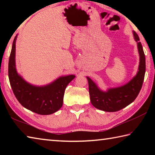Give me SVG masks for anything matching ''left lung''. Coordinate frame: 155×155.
I'll list each match as a JSON object with an SVG mask.
<instances>
[{"label":"left lung","mask_w":155,"mask_h":155,"mask_svg":"<svg viewBox=\"0 0 155 155\" xmlns=\"http://www.w3.org/2000/svg\"><path fill=\"white\" fill-rule=\"evenodd\" d=\"M133 33L137 44L140 64L137 74L132 79L124 85L103 91L87 77L91 103L96 109L107 112L117 111L132 103L140 93L146 72V59L137 34L135 31H133Z\"/></svg>","instance_id":"1"}]
</instances>
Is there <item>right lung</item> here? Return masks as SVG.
Here are the masks:
<instances>
[{
    "label": "right lung",
    "mask_w": 155,
    "mask_h": 155,
    "mask_svg": "<svg viewBox=\"0 0 155 155\" xmlns=\"http://www.w3.org/2000/svg\"><path fill=\"white\" fill-rule=\"evenodd\" d=\"M17 37L13 41L9 60V79L13 92L25 108L40 115L54 114L62 107L65 88L75 76H61L46 85L38 86L28 83L18 74L15 66Z\"/></svg>",
    "instance_id": "1"
}]
</instances>
